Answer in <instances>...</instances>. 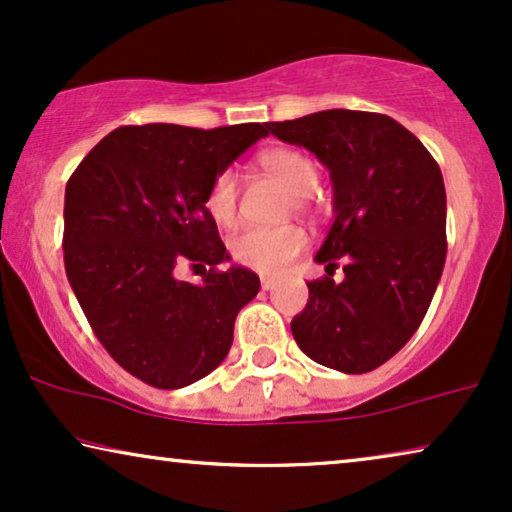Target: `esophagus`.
<instances>
[{"label":"esophagus","mask_w":512,"mask_h":512,"mask_svg":"<svg viewBox=\"0 0 512 512\" xmlns=\"http://www.w3.org/2000/svg\"><path fill=\"white\" fill-rule=\"evenodd\" d=\"M275 284H277V279H275V277H261V286H263V291H272V289H275Z\"/></svg>","instance_id":"obj_1"}]
</instances>
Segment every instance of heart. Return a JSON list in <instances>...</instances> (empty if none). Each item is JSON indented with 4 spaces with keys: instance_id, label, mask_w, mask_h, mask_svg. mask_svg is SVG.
<instances>
[{
    "instance_id": "b5f03b06",
    "label": "heart",
    "mask_w": 512,
    "mask_h": 512,
    "mask_svg": "<svg viewBox=\"0 0 512 512\" xmlns=\"http://www.w3.org/2000/svg\"><path fill=\"white\" fill-rule=\"evenodd\" d=\"M263 172L289 188L296 207H305L319 181L317 165L296 149H268L258 156ZM205 207L219 226H233L237 219V181L233 172L216 174L209 186ZM307 247V235L298 226L247 228L230 240V254L251 270L277 275Z\"/></svg>"
}]
</instances>
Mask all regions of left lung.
Here are the masks:
<instances>
[{"instance_id": "obj_1", "label": "left lung", "mask_w": 512, "mask_h": 512, "mask_svg": "<svg viewBox=\"0 0 512 512\" xmlns=\"http://www.w3.org/2000/svg\"><path fill=\"white\" fill-rule=\"evenodd\" d=\"M268 130L328 167L333 226L314 261L326 270L345 261L342 282H307L293 338L321 366L370 373L415 335L443 275V174L424 144L384 114L328 109Z\"/></svg>"}]
</instances>
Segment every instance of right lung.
<instances>
[{"label":"right lung","mask_w":512,"mask_h":512,"mask_svg":"<svg viewBox=\"0 0 512 512\" xmlns=\"http://www.w3.org/2000/svg\"><path fill=\"white\" fill-rule=\"evenodd\" d=\"M265 135L261 123L125 125L67 181L69 284L111 359L151 387L181 389L212 373L233 345L237 312L261 289L242 265L216 270L230 256L205 198L216 174ZM181 262L210 272L181 283Z\"/></svg>","instance_id":"1"}]
</instances>
